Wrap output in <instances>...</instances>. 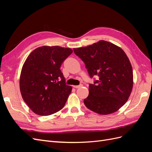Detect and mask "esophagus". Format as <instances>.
<instances>
[{
	"instance_id": "1",
	"label": "esophagus",
	"mask_w": 152,
	"mask_h": 152,
	"mask_svg": "<svg viewBox=\"0 0 152 152\" xmlns=\"http://www.w3.org/2000/svg\"><path fill=\"white\" fill-rule=\"evenodd\" d=\"M82 84H80V85H79V86H73V87H74V88L77 89V88H79V87H82Z\"/></svg>"
}]
</instances>
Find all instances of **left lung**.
<instances>
[{"label":"left lung","mask_w":152,"mask_h":152,"mask_svg":"<svg viewBox=\"0 0 152 152\" xmlns=\"http://www.w3.org/2000/svg\"><path fill=\"white\" fill-rule=\"evenodd\" d=\"M73 51L84 62L91 78L99 77L89 85L86 107L101 115L117 112L127 102L133 86L132 68L125 52L105 40Z\"/></svg>","instance_id":"obj_1"}]
</instances>
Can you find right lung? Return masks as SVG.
Segmentation results:
<instances>
[{
	"label": "right lung",
	"instance_id": "1",
	"mask_svg": "<svg viewBox=\"0 0 152 152\" xmlns=\"http://www.w3.org/2000/svg\"><path fill=\"white\" fill-rule=\"evenodd\" d=\"M72 52L70 48L44 45L27 57L20 88L23 99L35 113L50 115L64 107L72 87L65 84L60 67Z\"/></svg>",
	"mask_w": 152,
	"mask_h": 152
}]
</instances>
